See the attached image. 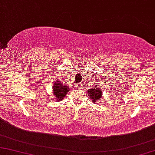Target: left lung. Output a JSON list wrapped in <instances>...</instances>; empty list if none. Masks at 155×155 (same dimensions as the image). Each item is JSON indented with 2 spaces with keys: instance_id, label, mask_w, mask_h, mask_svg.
<instances>
[{
  "instance_id": "1",
  "label": "left lung",
  "mask_w": 155,
  "mask_h": 155,
  "mask_svg": "<svg viewBox=\"0 0 155 155\" xmlns=\"http://www.w3.org/2000/svg\"><path fill=\"white\" fill-rule=\"evenodd\" d=\"M88 96H89L92 102L96 103L97 104L98 101L102 97L103 90L99 85H94L91 87V89L87 90Z\"/></svg>"
}]
</instances>
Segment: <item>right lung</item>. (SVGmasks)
<instances>
[{
	"label": "right lung",
	"instance_id": "right-lung-1",
	"mask_svg": "<svg viewBox=\"0 0 155 155\" xmlns=\"http://www.w3.org/2000/svg\"><path fill=\"white\" fill-rule=\"evenodd\" d=\"M52 92L54 94V97L56 101L63 100L68 91H70L69 87L62 84V82L59 79H56L53 84Z\"/></svg>",
	"mask_w": 155,
	"mask_h": 155
}]
</instances>
